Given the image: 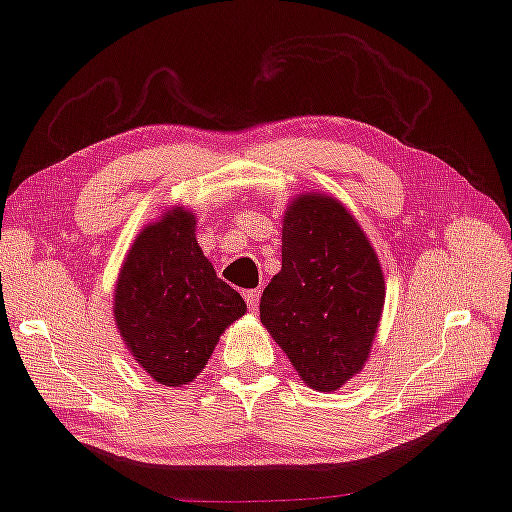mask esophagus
<instances>
[{
  "mask_svg": "<svg viewBox=\"0 0 512 512\" xmlns=\"http://www.w3.org/2000/svg\"><path fill=\"white\" fill-rule=\"evenodd\" d=\"M243 299L248 301V305H250V310H257V305H259V289H248V292H243Z\"/></svg>",
  "mask_w": 512,
  "mask_h": 512,
  "instance_id": "esophagus-1",
  "label": "esophagus"
}]
</instances>
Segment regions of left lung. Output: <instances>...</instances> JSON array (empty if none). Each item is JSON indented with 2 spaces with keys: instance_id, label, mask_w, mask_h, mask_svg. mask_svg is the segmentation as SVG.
<instances>
[{
  "instance_id": "obj_1",
  "label": "left lung",
  "mask_w": 512,
  "mask_h": 512,
  "mask_svg": "<svg viewBox=\"0 0 512 512\" xmlns=\"http://www.w3.org/2000/svg\"><path fill=\"white\" fill-rule=\"evenodd\" d=\"M386 282L379 257L338 197L301 193L282 216V269L259 319L305 386L331 393L368 363Z\"/></svg>"
}]
</instances>
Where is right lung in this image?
<instances>
[{"instance_id": "right-lung-1", "label": "right lung", "mask_w": 512, "mask_h": 512, "mask_svg": "<svg viewBox=\"0 0 512 512\" xmlns=\"http://www.w3.org/2000/svg\"><path fill=\"white\" fill-rule=\"evenodd\" d=\"M195 213L165 209L135 236L114 285L117 331L135 363L163 386L207 368L220 335L246 301L220 280L195 236Z\"/></svg>"}]
</instances>
